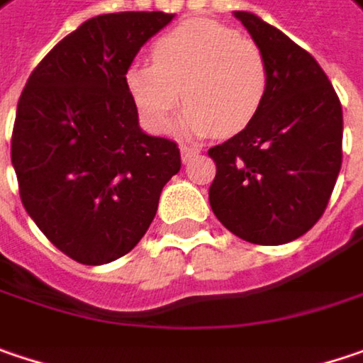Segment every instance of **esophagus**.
Returning a JSON list of instances; mask_svg holds the SVG:
<instances>
[{"label": "esophagus", "instance_id": "obj_1", "mask_svg": "<svg viewBox=\"0 0 363 363\" xmlns=\"http://www.w3.org/2000/svg\"><path fill=\"white\" fill-rule=\"evenodd\" d=\"M179 152H182V161H184V163H190L200 150L194 148V146H186V144H184V146L179 148Z\"/></svg>", "mask_w": 363, "mask_h": 363}]
</instances>
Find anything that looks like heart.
<instances>
[{
	"label": "heart",
	"mask_w": 363,
	"mask_h": 363,
	"mask_svg": "<svg viewBox=\"0 0 363 363\" xmlns=\"http://www.w3.org/2000/svg\"><path fill=\"white\" fill-rule=\"evenodd\" d=\"M152 60L125 69V89L155 132L167 128L184 99L190 105L182 128L198 136H231L264 105L269 65L262 49L223 22H182L152 45Z\"/></svg>",
	"instance_id": "1"
}]
</instances>
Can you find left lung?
<instances>
[{
	"label": "left lung",
	"instance_id": "obj_1",
	"mask_svg": "<svg viewBox=\"0 0 363 363\" xmlns=\"http://www.w3.org/2000/svg\"><path fill=\"white\" fill-rule=\"evenodd\" d=\"M262 49L269 92L246 128L208 150L215 217L250 244L298 240L323 217L343 159V109L318 62L256 13L233 12Z\"/></svg>",
	"mask_w": 363,
	"mask_h": 363
}]
</instances>
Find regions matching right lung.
Returning a JSON list of instances; mask_svg holds the SVG:
<instances>
[{
  "mask_svg": "<svg viewBox=\"0 0 363 363\" xmlns=\"http://www.w3.org/2000/svg\"><path fill=\"white\" fill-rule=\"evenodd\" d=\"M173 20L165 12L94 16L30 74L12 132L20 198L55 247L107 264L136 246L179 171L173 140L148 136L125 89V69Z\"/></svg>",
  "mask_w": 363,
  "mask_h": 363,
  "instance_id": "1",
  "label": "right lung"
}]
</instances>
